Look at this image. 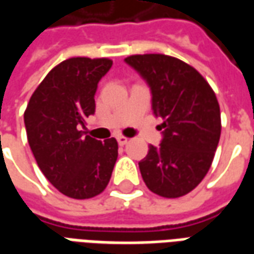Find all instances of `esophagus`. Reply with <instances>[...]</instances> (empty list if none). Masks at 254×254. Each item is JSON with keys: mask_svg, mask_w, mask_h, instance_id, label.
<instances>
[{"mask_svg": "<svg viewBox=\"0 0 254 254\" xmlns=\"http://www.w3.org/2000/svg\"><path fill=\"white\" fill-rule=\"evenodd\" d=\"M117 141H118L120 145H125V144L127 143V137H125V136H118V137H117Z\"/></svg>", "mask_w": 254, "mask_h": 254, "instance_id": "1", "label": "esophagus"}]
</instances>
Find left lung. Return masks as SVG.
<instances>
[{"label":"left lung","mask_w":254,"mask_h":254,"mask_svg":"<svg viewBox=\"0 0 254 254\" xmlns=\"http://www.w3.org/2000/svg\"><path fill=\"white\" fill-rule=\"evenodd\" d=\"M125 63L147 81L152 111L163 124L162 143L138 162L149 190L167 198L185 196L202 181L220 138L216 95L196 69L165 54H143Z\"/></svg>","instance_id":"8db88e82"}]
</instances>
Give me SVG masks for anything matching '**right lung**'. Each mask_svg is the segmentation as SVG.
Segmentation results:
<instances>
[{
  "label": "right lung",
  "instance_id": "add662e5",
  "mask_svg": "<svg viewBox=\"0 0 254 254\" xmlns=\"http://www.w3.org/2000/svg\"><path fill=\"white\" fill-rule=\"evenodd\" d=\"M109 58L74 57L53 67L24 113L27 138L41 171L65 196L91 198L105 190L118 156L114 137L84 136L95 113L98 83L110 70Z\"/></svg>",
  "mask_w": 254,
  "mask_h": 254
}]
</instances>
